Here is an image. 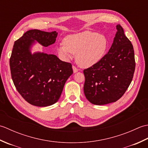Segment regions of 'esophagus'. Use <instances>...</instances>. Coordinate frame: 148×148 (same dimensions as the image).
I'll return each mask as SVG.
<instances>
[{"label":"esophagus","mask_w":148,"mask_h":148,"mask_svg":"<svg viewBox=\"0 0 148 148\" xmlns=\"http://www.w3.org/2000/svg\"><path fill=\"white\" fill-rule=\"evenodd\" d=\"M72 69H73V71L74 73H76V72H77L78 71V69L74 65H72Z\"/></svg>","instance_id":"obj_1"}]
</instances>
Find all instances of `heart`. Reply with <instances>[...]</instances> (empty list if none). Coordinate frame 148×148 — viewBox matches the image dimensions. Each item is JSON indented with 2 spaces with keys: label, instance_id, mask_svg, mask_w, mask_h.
<instances>
[{
  "label": "heart",
  "instance_id": "obj_1",
  "mask_svg": "<svg viewBox=\"0 0 148 148\" xmlns=\"http://www.w3.org/2000/svg\"><path fill=\"white\" fill-rule=\"evenodd\" d=\"M108 46V39L103 35L84 31L66 37L63 44L57 47V51L64 58L76 55L77 64L86 68L96 64L103 57Z\"/></svg>",
  "mask_w": 148,
  "mask_h": 148
}]
</instances>
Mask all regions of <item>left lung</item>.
I'll return each instance as SVG.
<instances>
[{"instance_id":"left-lung-1","label":"left lung","mask_w":148,"mask_h":148,"mask_svg":"<svg viewBox=\"0 0 148 148\" xmlns=\"http://www.w3.org/2000/svg\"><path fill=\"white\" fill-rule=\"evenodd\" d=\"M109 51L92 67L84 69V93L95 105L117 101L128 89L134 76L136 62L132 44L120 25Z\"/></svg>"}]
</instances>
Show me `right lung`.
Instances as JSON below:
<instances>
[{
    "instance_id": "obj_1",
    "label": "right lung",
    "mask_w": 148,
    "mask_h": 148,
    "mask_svg": "<svg viewBox=\"0 0 148 148\" xmlns=\"http://www.w3.org/2000/svg\"><path fill=\"white\" fill-rule=\"evenodd\" d=\"M57 35L56 31L30 30L14 42L9 59L12 79L19 93L33 106L46 107L57 102L66 81L73 73L71 63L55 55L31 54L35 40L47 47L55 42Z\"/></svg>"
}]
</instances>
